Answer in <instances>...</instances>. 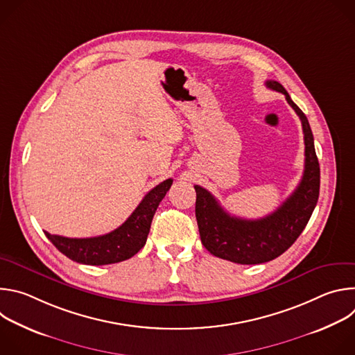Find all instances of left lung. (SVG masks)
<instances>
[{"instance_id":"left-lung-1","label":"left lung","mask_w":355,"mask_h":355,"mask_svg":"<svg viewBox=\"0 0 355 355\" xmlns=\"http://www.w3.org/2000/svg\"><path fill=\"white\" fill-rule=\"evenodd\" d=\"M266 85L285 95L302 122L305 170L296 189L275 212L250 220L229 215L209 191L195 185V216L202 244L219 259L245 266L271 261L295 243L313 214L320 189V167L306 115L278 81L268 80Z\"/></svg>"}]
</instances>
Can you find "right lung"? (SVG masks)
I'll return each instance as SVG.
<instances>
[{
	"instance_id": "add662e5",
	"label": "right lung",
	"mask_w": 355,
	"mask_h": 355,
	"mask_svg": "<svg viewBox=\"0 0 355 355\" xmlns=\"http://www.w3.org/2000/svg\"><path fill=\"white\" fill-rule=\"evenodd\" d=\"M171 184L173 180L168 178L148 191L128 220L107 234L87 239H70L47 232L44 234L60 252L76 263L107 266L125 261L146 244L151 220Z\"/></svg>"
}]
</instances>
